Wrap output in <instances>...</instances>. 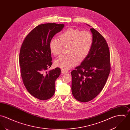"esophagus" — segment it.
Masks as SVG:
<instances>
[{
  "label": "esophagus",
  "mask_w": 130,
  "mask_h": 130,
  "mask_svg": "<svg viewBox=\"0 0 130 130\" xmlns=\"http://www.w3.org/2000/svg\"><path fill=\"white\" fill-rule=\"evenodd\" d=\"M61 72H62V74H66V73H68V72L66 70H61Z\"/></svg>",
  "instance_id": "esophagus-1"
}]
</instances>
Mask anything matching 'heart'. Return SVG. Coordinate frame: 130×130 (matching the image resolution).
<instances>
[{"instance_id": "b5f03b06", "label": "heart", "mask_w": 130, "mask_h": 130, "mask_svg": "<svg viewBox=\"0 0 130 130\" xmlns=\"http://www.w3.org/2000/svg\"><path fill=\"white\" fill-rule=\"evenodd\" d=\"M59 40L52 39L49 43L50 51L58 56L62 46L68 45V54L62 55L55 61L56 66L68 70L83 61L90 52L93 42L92 35L88 31H80L77 28H69L60 34Z\"/></svg>"}]
</instances>
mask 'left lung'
<instances>
[{
	"mask_svg": "<svg viewBox=\"0 0 130 130\" xmlns=\"http://www.w3.org/2000/svg\"><path fill=\"white\" fill-rule=\"evenodd\" d=\"M90 30L93 38L91 50L80 65L71 72L72 94L82 103L93 100L101 92L110 70V53L105 40L94 28Z\"/></svg>",
	"mask_w": 130,
	"mask_h": 130,
	"instance_id": "obj_1",
	"label": "left lung"
}]
</instances>
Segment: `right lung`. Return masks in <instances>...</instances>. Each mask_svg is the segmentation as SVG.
Here are the masks:
<instances>
[{"label": "right lung", "instance_id": "obj_1", "mask_svg": "<svg viewBox=\"0 0 130 130\" xmlns=\"http://www.w3.org/2000/svg\"><path fill=\"white\" fill-rule=\"evenodd\" d=\"M64 25L44 24L34 28L22 45L19 57L21 76L24 84L35 98L42 101L51 98L55 93V82L61 73L57 67L47 72L52 64L49 43Z\"/></svg>", "mask_w": 130, "mask_h": 130}]
</instances>
